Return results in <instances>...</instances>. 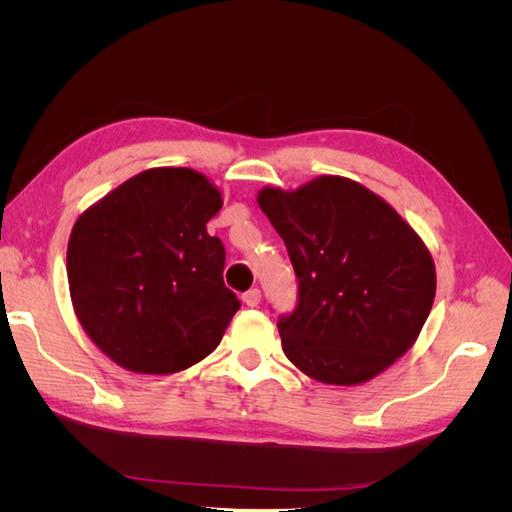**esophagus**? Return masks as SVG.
Returning <instances> with one entry per match:
<instances>
[{
	"instance_id": "34e87169",
	"label": "esophagus",
	"mask_w": 512,
	"mask_h": 512,
	"mask_svg": "<svg viewBox=\"0 0 512 512\" xmlns=\"http://www.w3.org/2000/svg\"><path fill=\"white\" fill-rule=\"evenodd\" d=\"M243 303L247 307H256L260 303V290L258 288H250L243 294Z\"/></svg>"
}]
</instances>
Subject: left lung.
<instances>
[{
    "label": "left lung",
    "mask_w": 512,
    "mask_h": 512,
    "mask_svg": "<svg viewBox=\"0 0 512 512\" xmlns=\"http://www.w3.org/2000/svg\"><path fill=\"white\" fill-rule=\"evenodd\" d=\"M258 205L286 243L299 280L282 348L324 384L367 382L421 333L436 297L423 239L365 185L322 175L294 192L262 188Z\"/></svg>",
    "instance_id": "left-lung-1"
}]
</instances>
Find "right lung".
Masks as SVG:
<instances>
[{
    "instance_id": "1",
    "label": "right lung",
    "mask_w": 512,
    "mask_h": 512,
    "mask_svg": "<svg viewBox=\"0 0 512 512\" xmlns=\"http://www.w3.org/2000/svg\"><path fill=\"white\" fill-rule=\"evenodd\" d=\"M222 194L192 168H149L76 220L68 284L76 318L136 374H175L222 342L241 307L224 286L226 252L207 222Z\"/></svg>"
}]
</instances>
